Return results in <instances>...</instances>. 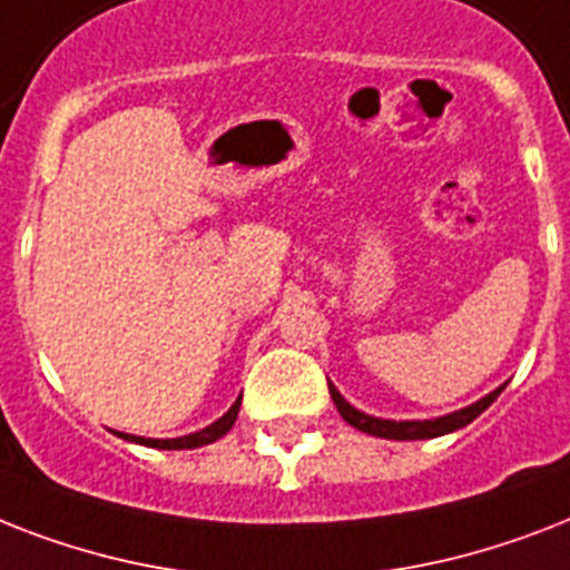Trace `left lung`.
<instances>
[{
    "label": "left lung",
    "mask_w": 570,
    "mask_h": 570,
    "mask_svg": "<svg viewBox=\"0 0 570 570\" xmlns=\"http://www.w3.org/2000/svg\"><path fill=\"white\" fill-rule=\"evenodd\" d=\"M503 387L505 384H500V387L491 390L488 396L476 399L473 405L459 407V411H452V414L434 416V420H381V416L364 414V411H357L355 405H348L346 399H343V393L328 381L331 399H334L340 416H343L348 425H355L357 432L373 434V438H387V441H425V438H441V434L455 432L461 425L473 423V420L503 393Z\"/></svg>",
    "instance_id": "1"
}]
</instances>
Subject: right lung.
<instances>
[{
    "label": "right lung",
    "mask_w": 570,
    "mask_h": 570,
    "mask_svg": "<svg viewBox=\"0 0 570 570\" xmlns=\"http://www.w3.org/2000/svg\"><path fill=\"white\" fill-rule=\"evenodd\" d=\"M239 405H242V396L236 399L230 405V411L224 416H218L215 423H209L206 429L200 432H191V434H183V438H138V434H124L118 432L124 441H132V443H145V446H154V450H195V446H206V443L218 441L224 434L230 432L233 423H236V416H239Z\"/></svg>",
    "instance_id": "add662e5"
}]
</instances>
